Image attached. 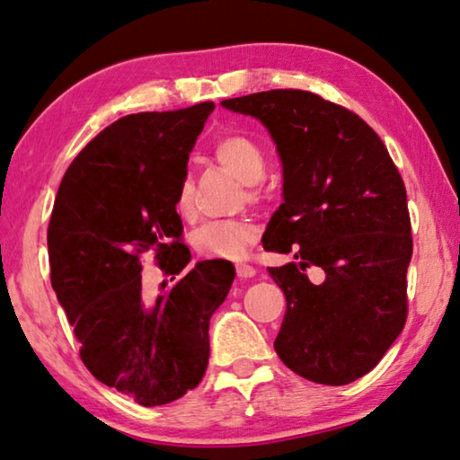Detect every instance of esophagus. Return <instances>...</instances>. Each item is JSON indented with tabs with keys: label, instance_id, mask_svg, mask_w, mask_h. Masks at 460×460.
<instances>
[{
	"label": "esophagus",
	"instance_id": "34e87169",
	"mask_svg": "<svg viewBox=\"0 0 460 460\" xmlns=\"http://www.w3.org/2000/svg\"><path fill=\"white\" fill-rule=\"evenodd\" d=\"M235 270H237V276L241 279H247V278H253L255 276V268L249 266V263H237Z\"/></svg>",
	"mask_w": 460,
	"mask_h": 460
}]
</instances>
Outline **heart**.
I'll list each match as a JSON object with an SVG mask.
<instances>
[{
    "label": "heart",
    "mask_w": 460,
    "mask_h": 460,
    "mask_svg": "<svg viewBox=\"0 0 460 460\" xmlns=\"http://www.w3.org/2000/svg\"><path fill=\"white\" fill-rule=\"evenodd\" d=\"M215 158L243 184H258L266 174V158L258 144L245 136H225L215 144ZM178 213H189L190 184H182L176 197ZM255 237V229L247 221H215L192 233V245L207 260H239Z\"/></svg>",
    "instance_id": "b5f03b06"
}]
</instances>
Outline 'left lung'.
I'll list each match as a JSON object with an SVG mask.
<instances>
[{
	"label": "left lung",
	"instance_id": "obj_1",
	"mask_svg": "<svg viewBox=\"0 0 460 460\" xmlns=\"http://www.w3.org/2000/svg\"><path fill=\"white\" fill-rule=\"evenodd\" d=\"M221 105L261 121L282 162L284 202L261 243L298 261L268 268L286 294L276 353L314 384H351L406 324L411 227L398 168L359 115L314 93L276 89ZM310 265L325 271L323 285L304 274Z\"/></svg>",
	"mask_w": 460,
	"mask_h": 460
}]
</instances>
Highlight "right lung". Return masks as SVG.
<instances>
[{
	"label": "right lung",
	"instance_id": "add662e5",
	"mask_svg": "<svg viewBox=\"0 0 460 460\" xmlns=\"http://www.w3.org/2000/svg\"><path fill=\"white\" fill-rule=\"evenodd\" d=\"M211 101L178 111L134 113L83 147L58 186L49 225L50 282L81 359L101 384L139 406H164L194 389L208 363V323L227 298L235 268L199 261L166 294L147 298L144 252L181 274L176 197Z\"/></svg>",
	"mask_w": 460,
	"mask_h": 460
}]
</instances>
